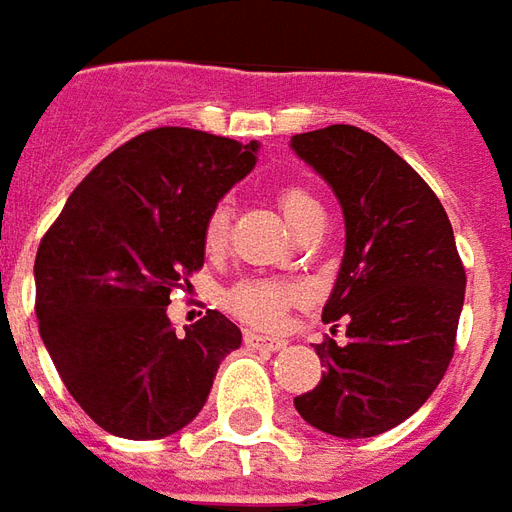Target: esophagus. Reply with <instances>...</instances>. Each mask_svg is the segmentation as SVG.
<instances>
[{
    "instance_id": "esophagus-1",
    "label": "esophagus",
    "mask_w": 512,
    "mask_h": 512,
    "mask_svg": "<svg viewBox=\"0 0 512 512\" xmlns=\"http://www.w3.org/2000/svg\"><path fill=\"white\" fill-rule=\"evenodd\" d=\"M245 344L253 347V350H284V339H275V336H262V333H245Z\"/></svg>"
}]
</instances>
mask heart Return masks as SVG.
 <instances>
[{"label": "heart", "instance_id": "obj_1", "mask_svg": "<svg viewBox=\"0 0 512 512\" xmlns=\"http://www.w3.org/2000/svg\"><path fill=\"white\" fill-rule=\"evenodd\" d=\"M278 206L289 220V226L295 228L303 217L311 212L322 209L320 201L300 184H286L278 190ZM204 250L209 256H215L226 248L228 239V206L217 204L204 223ZM306 297V292L297 284H284V281H273V278H245L237 286H231L226 295L228 308L237 314L239 320L259 325V328H275L284 320L286 308L295 306Z\"/></svg>", "mask_w": 512, "mask_h": 512}]
</instances>
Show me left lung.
I'll return each instance as SVG.
<instances>
[{"label": "left lung", "mask_w": 512, "mask_h": 512, "mask_svg": "<svg viewBox=\"0 0 512 512\" xmlns=\"http://www.w3.org/2000/svg\"><path fill=\"white\" fill-rule=\"evenodd\" d=\"M292 148L328 181L344 212V259L322 308L333 336L317 344L322 380L295 397L311 427L372 438L422 408L458 336L466 270L436 192L375 134L333 123Z\"/></svg>", "instance_id": "1"}]
</instances>
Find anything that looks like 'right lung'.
I'll return each instance as SVG.
<instances>
[{"instance_id": "1", "label": "right lung", "mask_w": 512, "mask_h": 512, "mask_svg": "<svg viewBox=\"0 0 512 512\" xmlns=\"http://www.w3.org/2000/svg\"><path fill=\"white\" fill-rule=\"evenodd\" d=\"M259 143L159 126L71 192L35 256L38 331L65 389L107 433L151 441L204 408L242 331L220 311L176 336L170 292L204 267V223Z\"/></svg>"}]
</instances>
